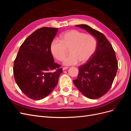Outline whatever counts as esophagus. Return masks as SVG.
Wrapping results in <instances>:
<instances>
[{
	"label": "esophagus",
	"instance_id": "34e87169",
	"mask_svg": "<svg viewBox=\"0 0 131 131\" xmlns=\"http://www.w3.org/2000/svg\"><path fill=\"white\" fill-rule=\"evenodd\" d=\"M68 68V67H63V70H66V69H67Z\"/></svg>",
	"mask_w": 131,
	"mask_h": 131
}]
</instances>
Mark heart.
<instances>
[{
    "mask_svg": "<svg viewBox=\"0 0 131 131\" xmlns=\"http://www.w3.org/2000/svg\"><path fill=\"white\" fill-rule=\"evenodd\" d=\"M61 40L54 39L50 44L53 56L58 61L64 59L70 49L71 54L63 61V64H76L84 63L92 56L97 48V40L93 35L86 34L78 30H70L61 35Z\"/></svg>",
    "mask_w": 131,
    "mask_h": 131,
    "instance_id": "1",
    "label": "heart"
}]
</instances>
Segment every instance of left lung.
<instances>
[{
    "mask_svg": "<svg viewBox=\"0 0 131 131\" xmlns=\"http://www.w3.org/2000/svg\"><path fill=\"white\" fill-rule=\"evenodd\" d=\"M96 38L97 49L91 59L79 67L74 85L86 97L95 100L102 97L110 89L118 69L112 45L105 35L86 25H76Z\"/></svg>",
    "mask_w": 131,
    "mask_h": 131,
    "instance_id": "obj_1",
    "label": "left lung"
}]
</instances>
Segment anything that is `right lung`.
<instances>
[{
    "label": "right lung",
    "instance_id": "1",
    "mask_svg": "<svg viewBox=\"0 0 131 131\" xmlns=\"http://www.w3.org/2000/svg\"><path fill=\"white\" fill-rule=\"evenodd\" d=\"M58 28L42 27L22 43L14 61L16 82L26 96L34 100L46 97L58 84L62 72L54 62L50 44Z\"/></svg>",
    "mask_w": 131,
    "mask_h": 131
}]
</instances>
